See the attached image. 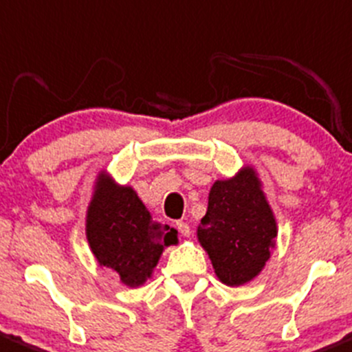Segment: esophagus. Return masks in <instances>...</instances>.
<instances>
[{
  "label": "esophagus",
  "mask_w": 352,
  "mask_h": 352,
  "mask_svg": "<svg viewBox=\"0 0 352 352\" xmlns=\"http://www.w3.org/2000/svg\"><path fill=\"white\" fill-rule=\"evenodd\" d=\"M176 229L179 230V234L184 235V237H190V235H191L190 226H188V223L184 222V220H177V222H176Z\"/></svg>",
  "instance_id": "1"
}]
</instances>
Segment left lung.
<instances>
[{
  "instance_id": "obj_1",
  "label": "left lung",
  "mask_w": 352,
  "mask_h": 352,
  "mask_svg": "<svg viewBox=\"0 0 352 352\" xmlns=\"http://www.w3.org/2000/svg\"><path fill=\"white\" fill-rule=\"evenodd\" d=\"M276 235V217L254 166L212 184L197 237L223 285L242 286L259 276Z\"/></svg>"
}]
</instances>
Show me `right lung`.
Segmentation results:
<instances>
[{
	"label": "right lung",
	"mask_w": 352,
	"mask_h": 352,
	"mask_svg": "<svg viewBox=\"0 0 352 352\" xmlns=\"http://www.w3.org/2000/svg\"><path fill=\"white\" fill-rule=\"evenodd\" d=\"M86 239L100 266L122 285L139 288L152 278L164 249L177 244V230L155 222L132 186L101 169L86 210Z\"/></svg>",
	"instance_id": "obj_1"
}]
</instances>
